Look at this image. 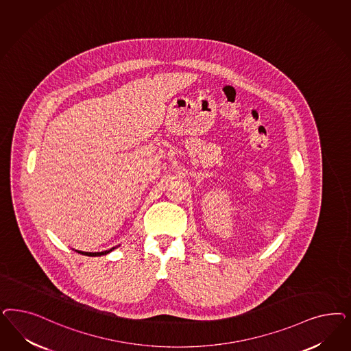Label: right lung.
Masks as SVG:
<instances>
[{"label": "right lung", "mask_w": 351, "mask_h": 351, "mask_svg": "<svg viewBox=\"0 0 351 351\" xmlns=\"http://www.w3.org/2000/svg\"><path fill=\"white\" fill-rule=\"evenodd\" d=\"M117 248V247H113V248L108 249V250H103V252H81V250H76L80 254H84V256H89V257H98V256H104L110 252H112L113 249Z\"/></svg>", "instance_id": "1"}]
</instances>
